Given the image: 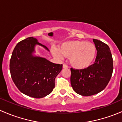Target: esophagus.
<instances>
[{
	"instance_id": "obj_1",
	"label": "esophagus",
	"mask_w": 122,
	"mask_h": 122,
	"mask_svg": "<svg viewBox=\"0 0 122 122\" xmlns=\"http://www.w3.org/2000/svg\"><path fill=\"white\" fill-rule=\"evenodd\" d=\"M63 68H65V69H67V68H68V66H67V65H66V64H63Z\"/></svg>"
}]
</instances>
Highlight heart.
<instances>
[{
  "instance_id": "b5f03b06",
  "label": "heart",
  "mask_w": 122,
  "mask_h": 122,
  "mask_svg": "<svg viewBox=\"0 0 122 122\" xmlns=\"http://www.w3.org/2000/svg\"><path fill=\"white\" fill-rule=\"evenodd\" d=\"M52 51L53 55L59 59H62L65 56H70V64L79 69L90 66L97 53V49L93 43L79 41L65 42L59 49L54 47Z\"/></svg>"
}]
</instances>
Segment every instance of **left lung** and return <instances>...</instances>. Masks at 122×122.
<instances>
[{
  "mask_svg": "<svg viewBox=\"0 0 122 122\" xmlns=\"http://www.w3.org/2000/svg\"><path fill=\"white\" fill-rule=\"evenodd\" d=\"M97 56L93 65L83 69L71 68L70 82L76 93L89 96L102 91L110 81L113 70V59L107 45L93 39Z\"/></svg>",
  "mask_w": 122,
  "mask_h": 122,
  "instance_id": "1",
  "label": "left lung"
}]
</instances>
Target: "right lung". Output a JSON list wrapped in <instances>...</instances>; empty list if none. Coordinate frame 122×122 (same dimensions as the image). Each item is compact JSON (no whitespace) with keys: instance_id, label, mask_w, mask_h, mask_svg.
I'll return each instance as SVG.
<instances>
[{"instance_id":"right-lung-1","label":"right lung","mask_w":122,"mask_h":122,"mask_svg":"<svg viewBox=\"0 0 122 122\" xmlns=\"http://www.w3.org/2000/svg\"><path fill=\"white\" fill-rule=\"evenodd\" d=\"M36 45L49 51L36 38L25 39L16 45L12 52L10 71L13 82L22 93L34 98H42L53 91L55 78L63 65L35 56Z\"/></svg>"}]
</instances>
